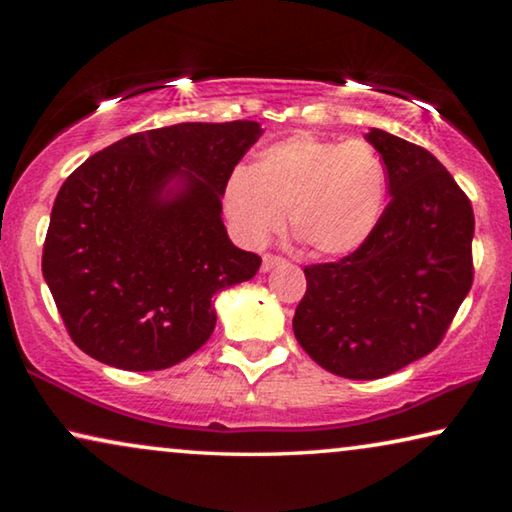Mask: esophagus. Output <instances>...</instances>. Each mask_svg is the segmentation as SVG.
<instances>
[{
    "label": "esophagus",
    "mask_w": 512,
    "mask_h": 512,
    "mask_svg": "<svg viewBox=\"0 0 512 512\" xmlns=\"http://www.w3.org/2000/svg\"><path fill=\"white\" fill-rule=\"evenodd\" d=\"M284 264L282 255H273V253H264L262 257V271H271V268Z\"/></svg>",
    "instance_id": "esophagus-1"
}]
</instances>
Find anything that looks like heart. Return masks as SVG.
Here are the masks:
<instances>
[{"instance_id": "heart-1", "label": "heart", "mask_w": 512, "mask_h": 512, "mask_svg": "<svg viewBox=\"0 0 512 512\" xmlns=\"http://www.w3.org/2000/svg\"><path fill=\"white\" fill-rule=\"evenodd\" d=\"M388 196V171L375 146L354 140L289 137L257 155L253 169L230 173L223 205L248 244H262L282 230L309 253L350 255L370 239Z\"/></svg>"}]
</instances>
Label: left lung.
Wrapping results in <instances>:
<instances>
[{"label":"left lung","mask_w":512,"mask_h":512,"mask_svg":"<svg viewBox=\"0 0 512 512\" xmlns=\"http://www.w3.org/2000/svg\"><path fill=\"white\" fill-rule=\"evenodd\" d=\"M388 171L370 239L339 262L305 266L293 334L320 368L345 379L393 375L436 350L474 280L472 203L422 146L368 133Z\"/></svg>","instance_id":"1"}]
</instances>
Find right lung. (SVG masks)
<instances>
[{"label": "right lung", "instance_id": "1", "mask_svg": "<svg viewBox=\"0 0 512 512\" xmlns=\"http://www.w3.org/2000/svg\"><path fill=\"white\" fill-rule=\"evenodd\" d=\"M259 135L257 121H187L128 135L69 173L51 210L42 275L85 354L146 372L207 343L214 293L262 264L232 244L221 221L225 183ZM173 177L184 189L164 197Z\"/></svg>", "mask_w": 512, "mask_h": 512}]
</instances>
